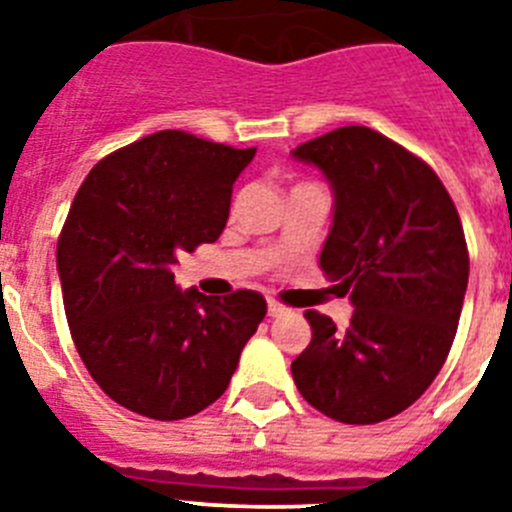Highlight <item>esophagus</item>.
<instances>
[{
	"label": "esophagus",
	"mask_w": 512,
	"mask_h": 512,
	"mask_svg": "<svg viewBox=\"0 0 512 512\" xmlns=\"http://www.w3.org/2000/svg\"><path fill=\"white\" fill-rule=\"evenodd\" d=\"M266 312H269V318H282L284 312H287V307L279 305L277 300H269L266 302Z\"/></svg>",
	"instance_id": "1"
}]
</instances>
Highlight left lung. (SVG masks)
I'll use <instances>...</instances> for the list:
<instances>
[{
	"label": "left lung",
	"mask_w": 512,
	"mask_h": 512,
	"mask_svg": "<svg viewBox=\"0 0 512 512\" xmlns=\"http://www.w3.org/2000/svg\"><path fill=\"white\" fill-rule=\"evenodd\" d=\"M333 192L320 269L354 305L346 330L307 310L312 341L292 361L300 395L328 418L372 425L423 395L454 343L469 253L431 166L364 125L292 151Z\"/></svg>",
	"instance_id": "8db88e82"
}]
</instances>
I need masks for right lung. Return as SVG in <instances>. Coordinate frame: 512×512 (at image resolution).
Instances as JSON below:
<instances>
[{
	"mask_svg": "<svg viewBox=\"0 0 512 512\" xmlns=\"http://www.w3.org/2000/svg\"><path fill=\"white\" fill-rule=\"evenodd\" d=\"M253 156L161 130L102 158L76 192L56 251L63 307L81 361L122 408L182 420L228 390L266 300L182 292L171 266L223 233Z\"/></svg>",
	"mask_w": 512,
	"mask_h": 512,
	"instance_id": "right-lung-1",
	"label": "right lung"
}]
</instances>
